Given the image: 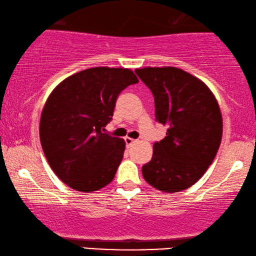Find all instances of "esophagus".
I'll return each mask as SVG.
<instances>
[{
	"label": "esophagus",
	"mask_w": 256,
	"mask_h": 256,
	"mask_svg": "<svg viewBox=\"0 0 256 256\" xmlns=\"http://www.w3.org/2000/svg\"><path fill=\"white\" fill-rule=\"evenodd\" d=\"M124 141H126V144H127V146H132V143H135L136 140L130 138H124Z\"/></svg>",
	"instance_id": "34e87169"
}]
</instances>
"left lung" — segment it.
Returning a JSON list of instances; mask_svg holds the SVG:
<instances>
[{
    "instance_id": "1",
    "label": "left lung",
    "mask_w": 256,
    "mask_h": 256,
    "mask_svg": "<svg viewBox=\"0 0 256 256\" xmlns=\"http://www.w3.org/2000/svg\"><path fill=\"white\" fill-rule=\"evenodd\" d=\"M155 99L156 120L166 126V136L154 143L152 157L142 174L152 188L174 194L200 180L218 152L222 116L214 94L184 70H135Z\"/></svg>"
}]
</instances>
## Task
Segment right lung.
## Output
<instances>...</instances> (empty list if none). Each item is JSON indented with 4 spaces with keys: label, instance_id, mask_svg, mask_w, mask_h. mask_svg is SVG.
Wrapping results in <instances>:
<instances>
[{
    "label": "right lung",
    "instance_id": "1",
    "mask_svg": "<svg viewBox=\"0 0 256 256\" xmlns=\"http://www.w3.org/2000/svg\"><path fill=\"white\" fill-rule=\"evenodd\" d=\"M138 82L129 68L98 66L59 82L42 110L40 138L48 166L80 192L100 190L114 180L124 140L104 132L122 90Z\"/></svg>",
    "mask_w": 256,
    "mask_h": 256
}]
</instances>
